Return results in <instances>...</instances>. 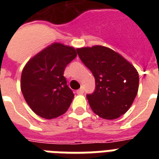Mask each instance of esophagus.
I'll use <instances>...</instances> for the list:
<instances>
[{"label":"esophagus","mask_w":159,"mask_h":159,"mask_svg":"<svg viewBox=\"0 0 159 159\" xmlns=\"http://www.w3.org/2000/svg\"><path fill=\"white\" fill-rule=\"evenodd\" d=\"M77 94H79V95L83 94V93H84V89H83V87H81L80 89L77 90Z\"/></svg>","instance_id":"1"}]
</instances>
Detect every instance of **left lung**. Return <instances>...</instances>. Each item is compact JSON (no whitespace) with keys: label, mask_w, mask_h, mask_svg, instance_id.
Returning a JSON list of instances; mask_svg holds the SVG:
<instances>
[{"label":"left lung","mask_w":159,"mask_h":159,"mask_svg":"<svg viewBox=\"0 0 159 159\" xmlns=\"http://www.w3.org/2000/svg\"><path fill=\"white\" fill-rule=\"evenodd\" d=\"M95 77L96 89L87 95L95 114L106 120L120 117L133 104L139 90L137 70L120 53L102 45L77 48Z\"/></svg>","instance_id":"1"}]
</instances>
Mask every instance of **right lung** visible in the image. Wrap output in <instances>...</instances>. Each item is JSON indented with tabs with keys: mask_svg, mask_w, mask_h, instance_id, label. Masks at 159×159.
Masks as SVG:
<instances>
[{
	"mask_svg": "<svg viewBox=\"0 0 159 159\" xmlns=\"http://www.w3.org/2000/svg\"><path fill=\"white\" fill-rule=\"evenodd\" d=\"M77 57L73 47L53 43L29 60L24 67L20 89L32 111L42 118H56L69 108L74 94L63 72Z\"/></svg>",
	"mask_w": 159,
	"mask_h": 159,
	"instance_id": "add662e5",
	"label": "right lung"
}]
</instances>
